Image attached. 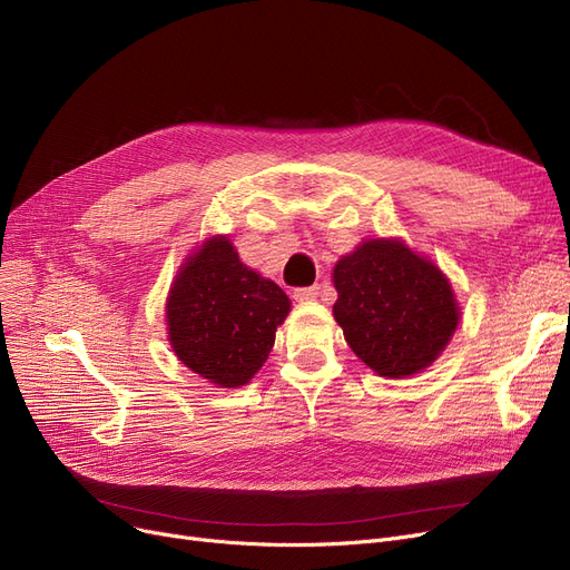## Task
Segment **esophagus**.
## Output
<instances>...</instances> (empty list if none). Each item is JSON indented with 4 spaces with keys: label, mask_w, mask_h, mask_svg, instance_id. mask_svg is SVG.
<instances>
[{
    "label": "esophagus",
    "mask_w": 570,
    "mask_h": 570,
    "mask_svg": "<svg viewBox=\"0 0 570 570\" xmlns=\"http://www.w3.org/2000/svg\"><path fill=\"white\" fill-rule=\"evenodd\" d=\"M293 297L297 303H307V301H314V297H318V286H307V288H295L293 291Z\"/></svg>",
    "instance_id": "1"
}]
</instances>
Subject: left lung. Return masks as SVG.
Masks as SVG:
<instances>
[{
  "mask_svg": "<svg viewBox=\"0 0 570 570\" xmlns=\"http://www.w3.org/2000/svg\"><path fill=\"white\" fill-rule=\"evenodd\" d=\"M333 282L335 321L353 353L379 376L423 372L460 323L451 282L402 239H367L337 261Z\"/></svg>",
  "mask_w": 570,
  "mask_h": 570,
  "instance_id": "8db88e82",
  "label": "left lung"
}]
</instances>
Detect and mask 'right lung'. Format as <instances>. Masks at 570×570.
<instances>
[{
    "mask_svg": "<svg viewBox=\"0 0 570 570\" xmlns=\"http://www.w3.org/2000/svg\"><path fill=\"white\" fill-rule=\"evenodd\" d=\"M291 309L288 295L209 237L183 263L166 303L168 340L191 372L222 387L252 381Z\"/></svg>",
    "mask_w": 570,
    "mask_h": 570,
    "instance_id": "obj_1",
    "label": "right lung"
}]
</instances>
